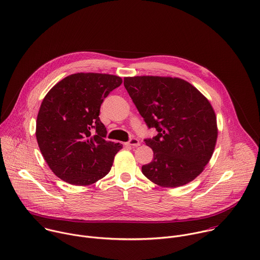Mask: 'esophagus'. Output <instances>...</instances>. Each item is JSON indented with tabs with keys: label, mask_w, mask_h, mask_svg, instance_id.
Listing matches in <instances>:
<instances>
[{
	"label": "esophagus",
	"mask_w": 260,
	"mask_h": 260,
	"mask_svg": "<svg viewBox=\"0 0 260 260\" xmlns=\"http://www.w3.org/2000/svg\"><path fill=\"white\" fill-rule=\"evenodd\" d=\"M127 145L132 146V147H138V146H140V142L137 139H131L129 142L127 143Z\"/></svg>",
	"instance_id": "esophagus-1"
}]
</instances>
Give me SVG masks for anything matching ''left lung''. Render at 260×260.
Here are the masks:
<instances>
[{
  "label": "left lung",
  "instance_id": "8db88e82",
  "mask_svg": "<svg viewBox=\"0 0 260 260\" xmlns=\"http://www.w3.org/2000/svg\"><path fill=\"white\" fill-rule=\"evenodd\" d=\"M124 86L149 127L145 140L154 153L144 176L162 188L195 180L212 157L217 141L215 112L208 99L185 79L170 76L124 77Z\"/></svg>",
  "mask_w": 260,
  "mask_h": 260
}]
</instances>
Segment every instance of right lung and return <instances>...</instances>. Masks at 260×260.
Segmentation results:
<instances>
[{"label":"right lung","instance_id":"obj_1","mask_svg":"<svg viewBox=\"0 0 260 260\" xmlns=\"http://www.w3.org/2000/svg\"><path fill=\"white\" fill-rule=\"evenodd\" d=\"M122 83L113 74H70L45 96L37 118L36 137L47 164L62 181L89 186L110 171L122 145L106 141L99 118L103 100Z\"/></svg>","mask_w":260,"mask_h":260}]
</instances>
